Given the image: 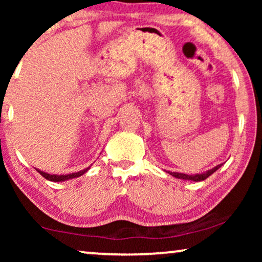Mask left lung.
Returning a JSON list of instances; mask_svg holds the SVG:
<instances>
[{
    "label": "left lung",
    "mask_w": 262,
    "mask_h": 262,
    "mask_svg": "<svg viewBox=\"0 0 262 262\" xmlns=\"http://www.w3.org/2000/svg\"><path fill=\"white\" fill-rule=\"evenodd\" d=\"M222 164H218V166H216L214 168H212V169L207 170V171H204V173L202 174H193V175H188V174H184V173H177V171H167L168 174L173 175V177L178 178V179H182V180H191V181H203L205 180V179H207L210 177L211 174H213L214 171H216L218 168H221Z\"/></svg>",
    "instance_id": "1"
}]
</instances>
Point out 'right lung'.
<instances>
[{"mask_svg":"<svg viewBox=\"0 0 262 262\" xmlns=\"http://www.w3.org/2000/svg\"><path fill=\"white\" fill-rule=\"evenodd\" d=\"M89 168H85L83 170H80L77 171V173H71V174H66V175H56V174H48L45 173V171H41V170H38V173L41 175V177H44L46 180H50V181H55V182H59V181H66V180H69V179H74V178H78L81 177V175H83L85 171H87Z\"/></svg>","mask_w":262,"mask_h":262,"instance_id":"right-lung-1","label":"right lung"}]
</instances>
